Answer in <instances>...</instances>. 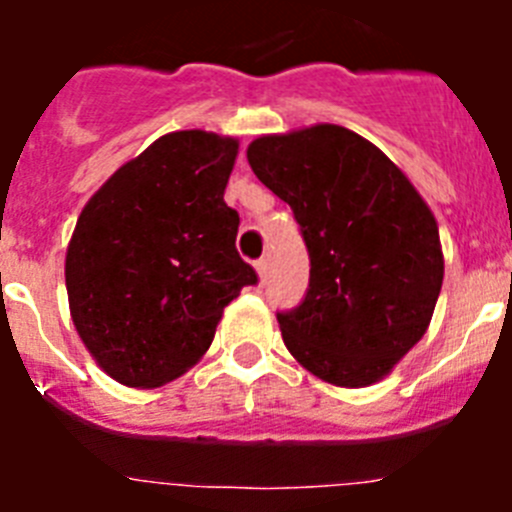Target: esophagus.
Segmentation results:
<instances>
[{"label":"esophagus","mask_w":512,"mask_h":512,"mask_svg":"<svg viewBox=\"0 0 512 512\" xmlns=\"http://www.w3.org/2000/svg\"><path fill=\"white\" fill-rule=\"evenodd\" d=\"M253 266H256V274H259V277H261V282H266V274H269V261L259 259Z\"/></svg>","instance_id":"obj_1"}]
</instances>
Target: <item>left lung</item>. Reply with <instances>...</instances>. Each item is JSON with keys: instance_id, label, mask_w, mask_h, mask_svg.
<instances>
[{"instance_id": "obj_1", "label": "left lung", "mask_w": 512, "mask_h": 512, "mask_svg": "<svg viewBox=\"0 0 512 512\" xmlns=\"http://www.w3.org/2000/svg\"><path fill=\"white\" fill-rule=\"evenodd\" d=\"M253 174L287 202L310 253V289L279 312L284 346L336 387H369L425 336L443 284L431 207L374 143L341 125L261 135Z\"/></svg>"}]
</instances>
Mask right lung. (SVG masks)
Wrapping results in <instances>:
<instances>
[{
  "label": "right lung",
  "mask_w": 512,
  "mask_h": 512,
  "mask_svg": "<svg viewBox=\"0 0 512 512\" xmlns=\"http://www.w3.org/2000/svg\"><path fill=\"white\" fill-rule=\"evenodd\" d=\"M238 140L166 133L92 194L66 248L74 328L102 372L161 387L205 356L225 305L256 284L223 194Z\"/></svg>",
  "instance_id": "1"
}]
</instances>
